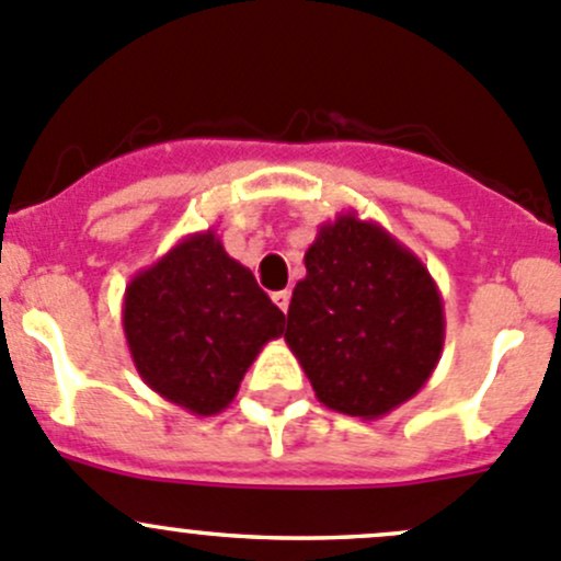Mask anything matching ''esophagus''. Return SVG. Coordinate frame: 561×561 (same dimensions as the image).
I'll return each instance as SVG.
<instances>
[{"label": "esophagus", "instance_id": "obj_1", "mask_svg": "<svg viewBox=\"0 0 561 561\" xmlns=\"http://www.w3.org/2000/svg\"><path fill=\"white\" fill-rule=\"evenodd\" d=\"M273 302L278 305V308L283 310V313H286V310H288V302H291V294H288L286 288H283V291H275V294H273Z\"/></svg>", "mask_w": 561, "mask_h": 561}]
</instances>
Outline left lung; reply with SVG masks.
<instances>
[{"label": "left lung", "instance_id": "obj_1", "mask_svg": "<svg viewBox=\"0 0 561 561\" xmlns=\"http://www.w3.org/2000/svg\"><path fill=\"white\" fill-rule=\"evenodd\" d=\"M286 343L332 412L379 420L423 390L445 348L428 267L374 220L341 213L305 251Z\"/></svg>", "mask_w": 561, "mask_h": 561}]
</instances>
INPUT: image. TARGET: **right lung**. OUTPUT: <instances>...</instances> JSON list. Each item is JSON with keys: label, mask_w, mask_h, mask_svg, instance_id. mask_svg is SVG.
I'll return each mask as SVG.
<instances>
[{"label": "right lung", "mask_w": 561, "mask_h": 561, "mask_svg": "<svg viewBox=\"0 0 561 561\" xmlns=\"http://www.w3.org/2000/svg\"><path fill=\"white\" fill-rule=\"evenodd\" d=\"M283 316L215 229L187 234L125 288L122 327L149 390L198 417L234 401Z\"/></svg>", "instance_id": "add662e5"}]
</instances>
